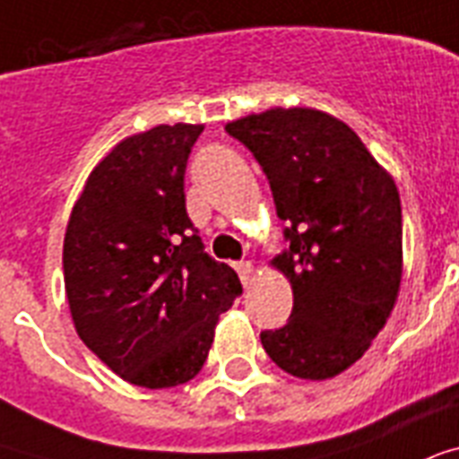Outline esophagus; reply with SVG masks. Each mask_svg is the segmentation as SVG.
I'll list each match as a JSON object with an SVG mask.
<instances>
[{"label":"esophagus","instance_id":"obj_1","mask_svg":"<svg viewBox=\"0 0 459 459\" xmlns=\"http://www.w3.org/2000/svg\"><path fill=\"white\" fill-rule=\"evenodd\" d=\"M234 268H237V273H239L241 285L247 287L248 282H251V278H254V265H251L248 261H239L237 265H234Z\"/></svg>","mask_w":459,"mask_h":459}]
</instances>
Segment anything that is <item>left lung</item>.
I'll return each instance as SVG.
<instances>
[{
	"label": "left lung",
	"mask_w": 459,
	"mask_h": 459,
	"mask_svg": "<svg viewBox=\"0 0 459 459\" xmlns=\"http://www.w3.org/2000/svg\"><path fill=\"white\" fill-rule=\"evenodd\" d=\"M251 151L285 222L275 258L294 294L290 321L263 330L275 364L308 381L333 378L385 325L403 278V208L395 181L335 117L268 109L227 124Z\"/></svg>",
	"instance_id": "8db88e82"
}]
</instances>
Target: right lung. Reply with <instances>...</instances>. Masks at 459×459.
Returning <instances> with one entry per match:
<instances>
[{
	"label": "right lung",
	"instance_id": "obj_1",
	"mask_svg": "<svg viewBox=\"0 0 459 459\" xmlns=\"http://www.w3.org/2000/svg\"><path fill=\"white\" fill-rule=\"evenodd\" d=\"M201 134V124H162L124 138L88 177L64 237L78 337L141 388L191 381L241 294L186 212L184 172Z\"/></svg>",
	"mask_w": 459,
	"mask_h": 459
}]
</instances>
